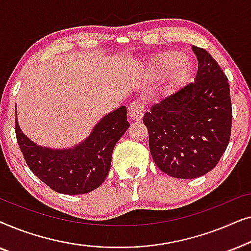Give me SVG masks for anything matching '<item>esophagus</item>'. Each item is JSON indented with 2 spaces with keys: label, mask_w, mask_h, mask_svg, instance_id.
Here are the masks:
<instances>
[{
  "label": "esophagus",
  "mask_w": 251,
  "mask_h": 251,
  "mask_svg": "<svg viewBox=\"0 0 251 251\" xmlns=\"http://www.w3.org/2000/svg\"><path fill=\"white\" fill-rule=\"evenodd\" d=\"M144 112H145V106L142 101L136 100L130 104L128 108L129 118L132 120V121H140L144 115Z\"/></svg>",
  "instance_id": "34e87169"
}]
</instances>
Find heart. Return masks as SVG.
Here are the masks:
<instances>
[{
	"label": "heart",
	"mask_w": 251,
	"mask_h": 251,
	"mask_svg": "<svg viewBox=\"0 0 251 251\" xmlns=\"http://www.w3.org/2000/svg\"><path fill=\"white\" fill-rule=\"evenodd\" d=\"M146 74L151 78L162 77L167 74L162 92L171 95L183 87L193 72V63L178 51L168 50L154 54L146 64Z\"/></svg>",
	"instance_id": "heart-1"
}]
</instances>
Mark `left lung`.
Listing matches in <instances>:
<instances>
[{
  "instance_id": "left-lung-1",
  "label": "left lung",
  "mask_w": 251,
  "mask_h": 251,
  "mask_svg": "<svg viewBox=\"0 0 251 251\" xmlns=\"http://www.w3.org/2000/svg\"><path fill=\"white\" fill-rule=\"evenodd\" d=\"M199 67L194 83L152 106L144 115L157 168L180 179L214 169L228 145L232 126L229 84L211 54L192 46Z\"/></svg>"
}]
</instances>
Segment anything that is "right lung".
Listing matches in <instances>:
<instances>
[{
    "label": "right lung",
    "instance_id": "obj_1",
    "mask_svg": "<svg viewBox=\"0 0 251 251\" xmlns=\"http://www.w3.org/2000/svg\"><path fill=\"white\" fill-rule=\"evenodd\" d=\"M126 107L100 119L87 138L70 149L37 145L22 131L16 118L17 142L32 173L61 194H85L104 183L111 168L112 153L129 128Z\"/></svg>",
    "mask_w": 251,
    "mask_h": 251
}]
</instances>
